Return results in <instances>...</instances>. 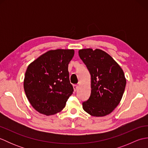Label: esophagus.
Returning <instances> with one entry per match:
<instances>
[{"label":"esophagus","mask_w":148,"mask_h":148,"mask_svg":"<svg viewBox=\"0 0 148 148\" xmlns=\"http://www.w3.org/2000/svg\"><path fill=\"white\" fill-rule=\"evenodd\" d=\"M73 88H74V92H76V91L78 89V86L77 85V84H74V85H73Z\"/></svg>","instance_id":"obj_1"}]
</instances>
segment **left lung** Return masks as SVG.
Returning a JSON list of instances; mask_svg holds the SVG:
<instances>
[{
	"mask_svg": "<svg viewBox=\"0 0 148 148\" xmlns=\"http://www.w3.org/2000/svg\"><path fill=\"white\" fill-rule=\"evenodd\" d=\"M79 56L91 75V94L83 108L96 117L110 114L120 102L126 79L124 72L111 56L101 49L79 50Z\"/></svg>",
	"mask_w": 148,
	"mask_h": 148,
	"instance_id": "8db88e82",
	"label": "left lung"
}]
</instances>
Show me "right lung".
Listing matches in <instances>:
<instances>
[{
    "label": "right lung",
    "mask_w": 148,
    "mask_h": 148,
    "mask_svg": "<svg viewBox=\"0 0 148 148\" xmlns=\"http://www.w3.org/2000/svg\"><path fill=\"white\" fill-rule=\"evenodd\" d=\"M74 49L50 50L28 66L23 87L30 104L46 116L55 114L65 108L72 93L68 65Z\"/></svg>",
    "instance_id": "right-lung-1"
}]
</instances>
